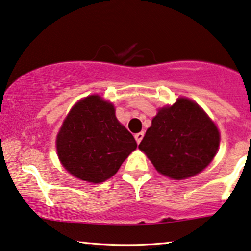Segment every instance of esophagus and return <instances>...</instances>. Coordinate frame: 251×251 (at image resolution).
<instances>
[{
	"instance_id": "obj_1",
	"label": "esophagus",
	"mask_w": 251,
	"mask_h": 251,
	"mask_svg": "<svg viewBox=\"0 0 251 251\" xmlns=\"http://www.w3.org/2000/svg\"><path fill=\"white\" fill-rule=\"evenodd\" d=\"M143 132H140V133H136V134L134 135V138H135V140H136V142H138V145L140 142H141V140H142V138H143Z\"/></svg>"
}]
</instances>
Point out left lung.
I'll return each mask as SVG.
<instances>
[{
  "mask_svg": "<svg viewBox=\"0 0 251 251\" xmlns=\"http://www.w3.org/2000/svg\"><path fill=\"white\" fill-rule=\"evenodd\" d=\"M218 128L206 113L188 99L158 110L139 149L162 175L181 180L204 170L217 153Z\"/></svg>",
  "mask_w": 251,
  "mask_h": 251,
  "instance_id": "left-lung-1",
  "label": "left lung"
}]
</instances>
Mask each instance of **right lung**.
Wrapping results in <instances>:
<instances>
[{
  "label": "right lung",
  "instance_id": "add662e5",
  "mask_svg": "<svg viewBox=\"0 0 251 251\" xmlns=\"http://www.w3.org/2000/svg\"><path fill=\"white\" fill-rule=\"evenodd\" d=\"M56 147L59 160L72 176L100 183L116 175L136 149V141L117 120L111 103L91 95L71 109Z\"/></svg>",
  "mask_w": 251,
  "mask_h": 251
}]
</instances>
